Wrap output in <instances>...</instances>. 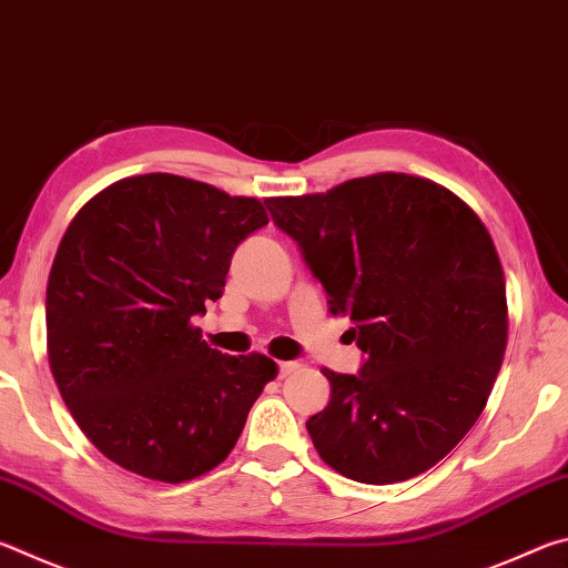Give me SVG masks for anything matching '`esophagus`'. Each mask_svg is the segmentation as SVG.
<instances>
[{
  "label": "esophagus",
  "instance_id": "34e87169",
  "mask_svg": "<svg viewBox=\"0 0 568 568\" xmlns=\"http://www.w3.org/2000/svg\"><path fill=\"white\" fill-rule=\"evenodd\" d=\"M293 371H297V363L295 361H283L281 365H277V376H281V378L291 376Z\"/></svg>",
  "mask_w": 568,
  "mask_h": 568
}]
</instances>
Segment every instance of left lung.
<instances>
[{"mask_svg": "<svg viewBox=\"0 0 568 568\" xmlns=\"http://www.w3.org/2000/svg\"><path fill=\"white\" fill-rule=\"evenodd\" d=\"M265 205L365 353L361 376L323 368L331 400L305 423L315 450L373 486L436 466L504 363L506 281L486 225L450 190L403 172Z\"/></svg>", "mask_w": 568, "mask_h": 568, "instance_id": "8db88e82", "label": "left lung"}]
</instances>
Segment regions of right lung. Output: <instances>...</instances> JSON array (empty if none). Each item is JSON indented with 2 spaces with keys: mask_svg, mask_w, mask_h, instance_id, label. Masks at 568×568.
Instances as JSON below:
<instances>
[{
  "mask_svg": "<svg viewBox=\"0 0 568 568\" xmlns=\"http://www.w3.org/2000/svg\"><path fill=\"white\" fill-rule=\"evenodd\" d=\"M263 225L261 200L150 172L112 182L67 227L47 281V355L77 426L112 464L182 484L235 448L277 365L210 348L190 321Z\"/></svg>",
  "mask_w": 568,
  "mask_h": 568,
  "instance_id": "add662e5",
  "label": "right lung"
}]
</instances>
